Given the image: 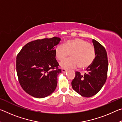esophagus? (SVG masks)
Here are the masks:
<instances>
[{
  "mask_svg": "<svg viewBox=\"0 0 122 122\" xmlns=\"http://www.w3.org/2000/svg\"><path fill=\"white\" fill-rule=\"evenodd\" d=\"M66 71H67V69H64V68L62 69V73H66Z\"/></svg>",
  "mask_w": 122,
  "mask_h": 122,
  "instance_id": "34e87169",
  "label": "esophagus"
}]
</instances>
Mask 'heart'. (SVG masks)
<instances>
[{
  "mask_svg": "<svg viewBox=\"0 0 122 122\" xmlns=\"http://www.w3.org/2000/svg\"><path fill=\"white\" fill-rule=\"evenodd\" d=\"M56 59L62 61L70 53L71 57L60 63L62 68L80 69L89 67L94 61L95 51L94 46L82 39L75 38L65 41L62 45H57L55 48Z\"/></svg>",
  "mask_w": 122,
  "mask_h": 122,
  "instance_id": "obj_1",
  "label": "heart"
}]
</instances>
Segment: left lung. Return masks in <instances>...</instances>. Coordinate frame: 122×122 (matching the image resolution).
Listing matches in <instances>:
<instances>
[{"instance_id":"obj_1","label":"left lung","mask_w":122,"mask_h":122,"mask_svg":"<svg viewBox=\"0 0 122 122\" xmlns=\"http://www.w3.org/2000/svg\"><path fill=\"white\" fill-rule=\"evenodd\" d=\"M95 57L86 73L81 75L75 72V77L71 82L73 89L82 96L90 97L98 93L107 78L108 68V56L106 49L98 41L92 39Z\"/></svg>"}]
</instances>
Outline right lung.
Segmentation results:
<instances>
[{"label":"right lung","instance_id":"right-lung-1","mask_svg":"<svg viewBox=\"0 0 122 122\" xmlns=\"http://www.w3.org/2000/svg\"><path fill=\"white\" fill-rule=\"evenodd\" d=\"M57 37L38 39L22 47L16 56V69L20 84L27 93L44 98L54 92L57 75L61 73L55 59Z\"/></svg>","mask_w":122,"mask_h":122}]
</instances>
